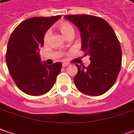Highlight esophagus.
I'll use <instances>...</instances> for the list:
<instances>
[{
  "label": "esophagus",
  "instance_id": "1",
  "mask_svg": "<svg viewBox=\"0 0 134 134\" xmlns=\"http://www.w3.org/2000/svg\"><path fill=\"white\" fill-rule=\"evenodd\" d=\"M69 64V63H63V67H66V66H68Z\"/></svg>",
  "mask_w": 134,
  "mask_h": 134
}]
</instances>
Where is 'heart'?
<instances>
[{
  "mask_svg": "<svg viewBox=\"0 0 134 134\" xmlns=\"http://www.w3.org/2000/svg\"><path fill=\"white\" fill-rule=\"evenodd\" d=\"M58 29L60 30V31L61 32L62 34H63L66 38H69L71 36H72L73 34L74 33V27L73 26L69 23L68 22H61L58 24ZM50 36V30H47L46 31V33L44 34V41L46 43L47 42Z\"/></svg>",
  "mask_w": 134,
  "mask_h": 134,
  "instance_id": "1",
  "label": "heart"
}]
</instances>
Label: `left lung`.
<instances>
[{
	"label": "left lung",
	"mask_w": 134,
	"mask_h": 134,
	"mask_svg": "<svg viewBox=\"0 0 134 134\" xmlns=\"http://www.w3.org/2000/svg\"><path fill=\"white\" fill-rule=\"evenodd\" d=\"M80 30L82 49L90 56L87 67L76 64V88L88 96H100L114 85L121 69L122 50L115 31L104 19L93 15H65Z\"/></svg>",
	"instance_id": "8db88e82"
}]
</instances>
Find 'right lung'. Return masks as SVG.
<instances>
[{
  "label": "right lung",
  "mask_w": 134,
  "mask_h": 134,
  "mask_svg": "<svg viewBox=\"0 0 134 134\" xmlns=\"http://www.w3.org/2000/svg\"><path fill=\"white\" fill-rule=\"evenodd\" d=\"M61 15L25 19L9 38L5 60L9 74L19 89L30 96H41L51 90L60 72L62 63L41 62L38 49L44 45L46 31Z\"/></svg>",
  "instance_id": "obj_1"
}]
</instances>
